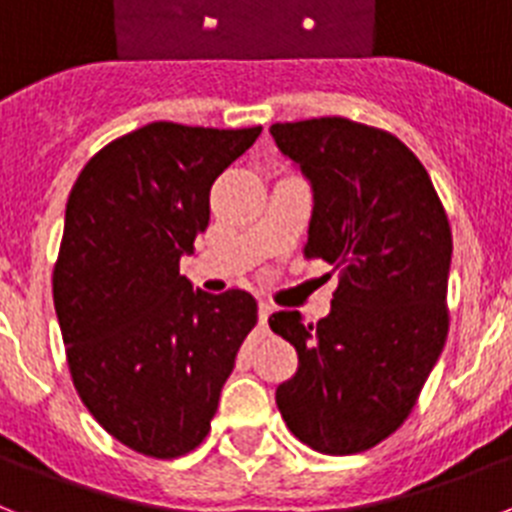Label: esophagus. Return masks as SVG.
Returning <instances> with one entry per match:
<instances>
[{
  "label": "esophagus",
  "mask_w": 512,
  "mask_h": 512,
  "mask_svg": "<svg viewBox=\"0 0 512 512\" xmlns=\"http://www.w3.org/2000/svg\"><path fill=\"white\" fill-rule=\"evenodd\" d=\"M257 312H260V328H268V317L273 315V304L270 302H260L257 304Z\"/></svg>",
  "instance_id": "obj_1"
}]
</instances>
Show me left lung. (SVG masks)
I'll return each instance as SVG.
<instances>
[{"instance_id": "left-lung-1", "label": "left lung", "mask_w": 512, "mask_h": 512, "mask_svg": "<svg viewBox=\"0 0 512 512\" xmlns=\"http://www.w3.org/2000/svg\"><path fill=\"white\" fill-rule=\"evenodd\" d=\"M312 190L304 255L341 268L330 315L276 312L299 367L278 385L283 422L325 455L375 448L411 414L448 338V216L419 158L343 117L273 124Z\"/></svg>"}]
</instances>
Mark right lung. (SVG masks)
<instances>
[{
  "label": "right lung",
  "instance_id": "1",
  "mask_svg": "<svg viewBox=\"0 0 512 512\" xmlns=\"http://www.w3.org/2000/svg\"><path fill=\"white\" fill-rule=\"evenodd\" d=\"M263 127L145 124L85 163L64 210L54 309L77 393L111 437L150 458L190 453L257 322L247 291L179 276L210 187Z\"/></svg>",
  "mask_w": 512,
  "mask_h": 512
}]
</instances>
